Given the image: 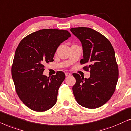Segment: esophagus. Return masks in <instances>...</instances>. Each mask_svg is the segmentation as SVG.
Listing matches in <instances>:
<instances>
[{"instance_id": "obj_1", "label": "esophagus", "mask_w": 131, "mask_h": 131, "mask_svg": "<svg viewBox=\"0 0 131 131\" xmlns=\"http://www.w3.org/2000/svg\"><path fill=\"white\" fill-rule=\"evenodd\" d=\"M65 75H66V77H69V76H71V73H69V72H66Z\"/></svg>"}]
</instances>
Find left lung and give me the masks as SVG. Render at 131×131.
<instances>
[{
    "instance_id": "obj_1",
    "label": "left lung",
    "mask_w": 131,
    "mask_h": 131,
    "mask_svg": "<svg viewBox=\"0 0 131 131\" xmlns=\"http://www.w3.org/2000/svg\"><path fill=\"white\" fill-rule=\"evenodd\" d=\"M71 31L81 42L84 58L80 63L83 69L90 72L89 78L73 73L76 83L73 86L77 103L94 109L102 106L115 93L119 78V68L113 47L106 37L87 28L77 27Z\"/></svg>"
}]
</instances>
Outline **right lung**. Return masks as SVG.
<instances>
[{"label":"right lung","instance_id":"obj_1","mask_svg":"<svg viewBox=\"0 0 131 131\" xmlns=\"http://www.w3.org/2000/svg\"><path fill=\"white\" fill-rule=\"evenodd\" d=\"M69 37L64 29H43L25 37L16 48L11 74L18 97L30 109L45 112L56 104L65 74L58 71L47 77L44 65L54 60L57 48Z\"/></svg>","mask_w":131,"mask_h":131}]
</instances>
